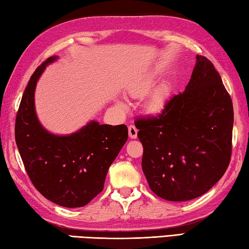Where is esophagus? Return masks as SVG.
<instances>
[{
	"label": "esophagus",
	"mask_w": 249,
	"mask_h": 249,
	"mask_svg": "<svg viewBox=\"0 0 249 249\" xmlns=\"http://www.w3.org/2000/svg\"><path fill=\"white\" fill-rule=\"evenodd\" d=\"M129 137L131 138V139H136L137 136H138V129L134 127V125H129Z\"/></svg>",
	"instance_id": "esophagus-1"
}]
</instances>
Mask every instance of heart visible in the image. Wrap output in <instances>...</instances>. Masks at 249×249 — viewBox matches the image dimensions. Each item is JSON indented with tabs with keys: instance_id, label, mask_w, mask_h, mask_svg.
<instances>
[{
	"instance_id": "b5f03b06",
	"label": "heart",
	"mask_w": 249,
	"mask_h": 249,
	"mask_svg": "<svg viewBox=\"0 0 249 249\" xmlns=\"http://www.w3.org/2000/svg\"><path fill=\"white\" fill-rule=\"evenodd\" d=\"M156 84V76L153 72H146V74L140 76L139 78L133 80L128 86V92L132 97H142L151 90ZM169 96V87L168 85L162 84L158 86L154 90L150 93L148 99L144 103V109L149 113H159L164 108L166 99ZM119 107L124 109L125 103L119 101L118 103Z\"/></svg>"
}]
</instances>
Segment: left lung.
<instances>
[{
    "instance_id": "left-lung-1",
    "label": "left lung",
    "mask_w": 249,
    "mask_h": 249,
    "mask_svg": "<svg viewBox=\"0 0 249 249\" xmlns=\"http://www.w3.org/2000/svg\"><path fill=\"white\" fill-rule=\"evenodd\" d=\"M234 110L221 76L204 56L185 90L156 117L137 119L142 170L150 189L166 201L201 196L226 172L231 156Z\"/></svg>"
}]
</instances>
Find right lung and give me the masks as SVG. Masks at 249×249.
Segmentation results:
<instances>
[{
    "mask_svg": "<svg viewBox=\"0 0 249 249\" xmlns=\"http://www.w3.org/2000/svg\"><path fill=\"white\" fill-rule=\"evenodd\" d=\"M57 58H47L28 81L16 115L15 141L38 192L57 205L81 207L104 190L109 166L128 140V128L92 120L68 136L48 132L36 116L34 92L45 68Z\"/></svg>",
    "mask_w": 249,
    "mask_h": 249,
    "instance_id": "add662e5",
    "label": "right lung"
}]
</instances>
